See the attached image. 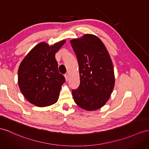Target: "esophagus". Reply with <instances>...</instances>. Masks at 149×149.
Masks as SVG:
<instances>
[{
    "instance_id": "obj_1",
    "label": "esophagus",
    "mask_w": 149,
    "mask_h": 149,
    "mask_svg": "<svg viewBox=\"0 0 149 149\" xmlns=\"http://www.w3.org/2000/svg\"><path fill=\"white\" fill-rule=\"evenodd\" d=\"M64 77H65V78H66V81H68V79H69V77H68V74H65L64 75Z\"/></svg>"
}]
</instances>
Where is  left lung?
I'll return each instance as SVG.
<instances>
[{
    "mask_svg": "<svg viewBox=\"0 0 149 149\" xmlns=\"http://www.w3.org/2000/svg\"><path fill=\"white\" fill-rule=\"evenodd\" d=\"M77 56L80 83L72 90L75 103L86 111H95L109 99L115 83L114 67L103 42L97 36L85 34L71 40Z\"/></svg>",
    "mask_w": 149,
    "mask_h": 149,
    "instance_id": "obj_1",
    "label": "left lung"
}]
</instances>
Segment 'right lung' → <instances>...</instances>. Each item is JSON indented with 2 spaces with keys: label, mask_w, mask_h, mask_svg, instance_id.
Segmentation results:
<instances>
[{
  "label": "right lung",
  "mask_w": 149,
  "mask_h": 149,
  "mask_svg": "<svg viewBox=\"0 0 149 149\" xmlns=\"http://www.w3.org/2000/svg\"><path fill=\"white\" fill-rule=\"evenodd\" d=\"M65 40L49 46L45 42L33 48L18 69V85L21 93L30 103L38 107L55 104L65 78L58 71L55 57Z\"/></svg>",
  "instance_id": "1"
}]
</instances>
